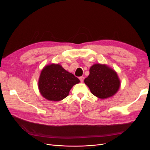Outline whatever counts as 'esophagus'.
Segmentation results:
<instances>
[{"label":"esophagus","instance_id":"1","mask_svg":"<svg viewBox=\"0 0 150 150\" xmlns=\"http://www.w3.org/2000/svg\"><path fill=\"white\" fill-rule=\"evenodd\" d=\"M79 79H80V81L82 83L83 81V80H84V77L83 76H80V77H79Z\"/></svg>","mask_w":150,"mask_h":150}]
</instances>
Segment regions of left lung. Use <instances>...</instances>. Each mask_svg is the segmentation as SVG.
Listing matches in <instances>:
<instances>
[{"label":"left lung","instance_id":"1","mask_svg":"<svg viewBox=\"0 0 150 150\" xmlns=\"http://www.w3.org/2000/svg\"><path fill=\"white\" fill-rule=\"evenodd\" d=\"M89 76L84 79L91 93L98 98L105 99L117 93L120 86L117 74L106 64H96L91 67Z\"/></svg>","mask_w":150,"mask_h":150}]
</instances>
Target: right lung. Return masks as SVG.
<instances>
[{"mask_svg":"<svg viewBox=\"0 0 150 150\" xmlns=\"http://www.w3.org/2000/svg\"><path fill=\"white\" fill-rule=\"evenodd\" d=\"M80 80L59 64L47 65L39 78V90L43 97L50 101H60L68 96L69 91Z\"/></svg>","mask_w":150,"mask_h":150,"instance_id":"add662e5","label":"right lung"}]
</instances>
